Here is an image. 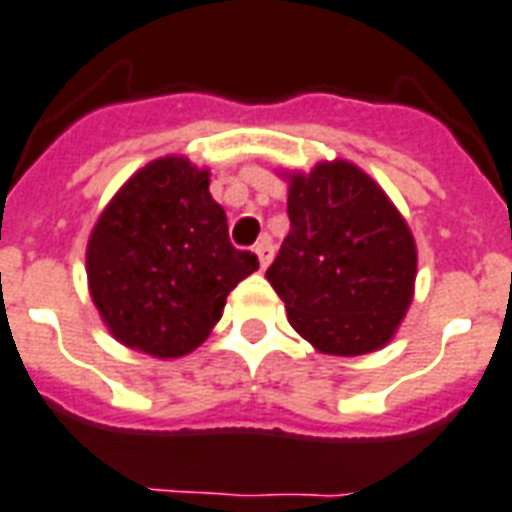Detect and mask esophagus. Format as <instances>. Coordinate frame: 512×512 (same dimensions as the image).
Listing matches in <instances>:
<instances>
[{
	"label": "esophagus",
	"instance_id": "1",
	"mask_svg": "<svg viewBox=\"0 0 512 512\" xmlns=\"http://www.w3.org/2000/svg\"><path fill=\"white\" fill-rule=\"evenodd\" d=\"M255 252H257V260L263 268H268V263L273 260V242H270V236H263L260 242L255 244Z\"/></svg>",
	"mask_w": 512,
	"mask_h": 512
}]
</instances>
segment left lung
Instances as JSON below:
<instances>
[{
    "label": "left lung",
    "mask_w": 512,
    "mask_h": 512,
    "mask_svg": "<svg viewBox=\"0 0 512 512\" xmlns=\"http://www.w3.org/2000/svg\"><path fill=\"white\" fill-rule=\"evenodd\" d=\"M289 236L265 270L297 334L328 355H365L400 326L415 242L386 194L350 162H323L289 184Z\"/></svg>",
    "instance_id": "left-lung-1"
}]
</instances>
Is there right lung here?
Returning <instances> with one entry per match:
<instances>
[{
    "label": "right lung",
    "mask_w": 512,
    "mask_h": 512,
    "mask_svg": "<svg viewBox=\"0 0 512 512\" xmlns=\"http://www.w3.org/2000/svg\"><path fill=\"white\" fill-rule=\"evenodd\" d=\"M207 170L184 157L141 168L115 194L89 239L94 305L118 342L178 357L205 342L228 292L257 270V255L228 239Z\"/></svg>",
    "instance_id": "right-lung-1"
}]
</instances>
